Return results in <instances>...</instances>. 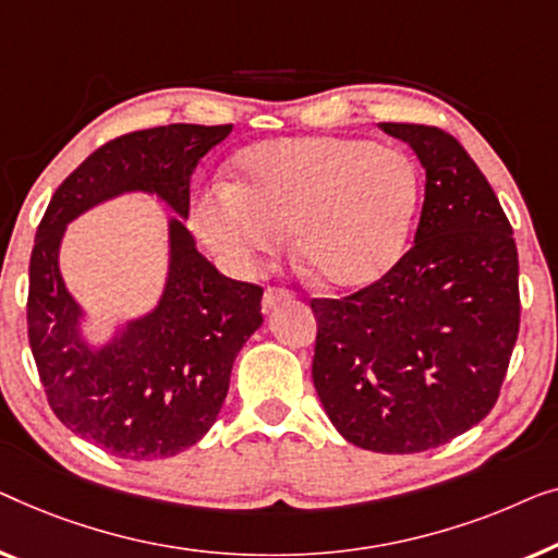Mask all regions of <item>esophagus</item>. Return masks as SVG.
I'll return each mask as SVG.
<instances>
[{"mask_svg":"<svg viewBox=\"0 0 558 558\" xmlns=\"http://www.w3.org/2000/svg\"><path fill=\"white\" fill-rule=\"evenodd\" d=\"M290 301H293V293H290V290L268 288V290H265V295H263V311L268 313V311L276 308L278 303H290Z\"/></svg>","mask_w":558,"mask_h":558,"instance_id":"1","label":"esophagus"}]
</instances>
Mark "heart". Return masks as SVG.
I'll return each instance as SVG.
<instances>
[{
    "mask_svg": "<svg viewBox=\"0 0 558 558\" xmlns=\"http://www.w3.org/2000/svg\"><path fill=\"white\" fill-rule=\"evenodd\" d=\"M417 204V171L395 148L349 136L280 138L242 151L238 184L211 186L194 225L238 270L276 257L293 232L313 280L356 290L402 257Z\"/></svg>",
    "mask_w": 558,
    "mask_h": 558,
    "instance_id": "b5f03b06",
    "label": "heart"
}]
</instances>
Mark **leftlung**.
I'll use <instances>...</instances> for the list:
<instances>
[{"mask_svg":"<svg viewBox=\"0 0 558 558\" xmlns=\"http://www.w3.org/2000/svg\"><path fill=\"white\" fill-rule=\"evenodd\" d=\"M425 169L414 245L341 301L313 298V384L328 420L372 452L433 450L493 410L521 298L504 207L460 141L435 125L379 123Z\"/></svg>","mask_w":558,"mask_h":558,"instance_id":"obj_1","label":"left lung"}]
</instances>
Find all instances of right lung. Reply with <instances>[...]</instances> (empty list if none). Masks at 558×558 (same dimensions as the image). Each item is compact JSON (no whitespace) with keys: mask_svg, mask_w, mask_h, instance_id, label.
Here are the masks:
<instances>
[{"mask_svg":"<svg viewBox=\"0 0 558 558\" xmlns=\"http://www.w3.org/2000/svg\"><path fill=\"white\" fill-rule=\"evenodd\" d=\"M230 131L171 123L108 141L58 186L37 227L27 336L47 402L70 433L116 458L161 460L197 445L222 410L234 359L263 326V288L225 278L184 227L194 169ZM129 191L156 193L183 219L170 218L157 308L93 348L59 276V245L75 216Z\"/></svg>","mask_w":558,"mask_h":558,"instance_id":"obj_1","label":"right lung"}]
</instances>
